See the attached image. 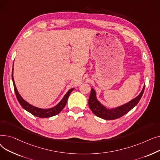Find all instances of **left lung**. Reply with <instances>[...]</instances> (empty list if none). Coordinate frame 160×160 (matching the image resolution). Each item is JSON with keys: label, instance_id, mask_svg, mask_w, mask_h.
<instances>
[{"label": "left lung", "instance_id": "left-lung-1", "mask_svg": "<svg viewBox=\"0 0 160 160\" xmlns=\"http://www.w3.org/2000/svg\"><path fill=\"white\" fill-rule=\"evenodd\" d=\"M144 90L145 86L142 88L141 93L129 102L117 108L108 110L98 101L96 98L95 91L92 88L88 100V104L91 111L97 117L106 120H114L127 114L133 108L135 107L141 98V97L144 93Z\"/></svg>", "mask_w": 160, "mask_h": 160}]
</instances>
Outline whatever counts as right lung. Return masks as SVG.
Returning <instances> with one entry per match:
<instances>
[{"label":"right lung","mask_w":160,"mask_h":160,"mask_svg":"<svg viewBox=\"0 0 160 160\" xmlns=\"http://www.w3.org/2000/svg\"><path fill=\"white\" fill-rule=\"evenodd\" d=\"M12 77L13 83V87H14V91L15 93V95H16L17 98H18V100L19 101V104H21V106L24 109V110H26L27 112H30V113H32V115H35L36 117H40V118H47V117H52V116H54V115L58 114L59 113H60L63 109V108L65 106L67 102V99H68L71 93L74 89V88L69 89L68 91V92H67V93L65 94V95L64 96L63 99L56 106H54V108H52L47 109V110H43V109H41V108H38L33 106L25 101V100L21 97L19 93H18V89H17V88H16L14 80H13V71H12Z\"/></svg>","instance_id":"1"}]
</instances>
